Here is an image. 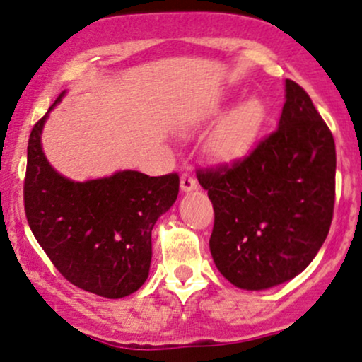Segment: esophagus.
<instances>
[{
  "label": "esophagus",
  "instance_id": "esophagus-1",
  "mask_svg": "<svg viewBox=\"0 0 362 362\" xmlns=\"http://www.w3.org/2000/svg\"><path fill=\"white\" fill-rule=\"evenodd\" d=\"M198 188V182H197V177L193 176V174L189 173H185L181 176V189L182 192H193V189Z\"/></svg>",
  "mask_w": 362,
  "mask_h": 362
}]
</instances>
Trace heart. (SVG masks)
<instances>
[{
	"instance_id": "heart-1",
	"label": "heart",
	"mask_w": 362,
	"mask_h": 362,
	"mask_svg": "<svg viewBox=\"0 0 362 362\" xmlns=\"http://www.w3.org/2000/svg\"><path fill=\"white\" fill-rule=\"evenodd\" d=\"M265 117L267 111L262 100L257 97L245 100L214 129L209 140V152L222 162L243 159L257 144Z\"/></svg>"
}]
</instances>
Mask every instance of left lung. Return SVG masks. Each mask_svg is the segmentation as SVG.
<instances>
[{
    "label": "left lung",
    "instance_id": "left-lung-1",
    "mask_svg": "<svg viewBox=\"0 0 362 362\" xmlns=\"http://www.w3.org/2000/svg\"><path fill=\"white\" fill-rule=\"evenodd\" d=\"M335 165L330 128L286 80L279 128L243 159L198 169L215 214L210 253L230 284L269 289L310 265L334 217Z\"/></svg>",
    "mask_w": 362,
    "mask_h": 362
}]
</instances>
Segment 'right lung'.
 <instances>
[{"label":"right lung","mask_w":362,"mask_h":362,"mask_svg":"<svg viewBox=\"0 0 362 362\" xmlns=\"http://www.w3.org/2000/svg\"><path fill=\"white\" fill-rule=\"evenodd\" d=\"M46 117L28 138L23 181L28 226L73 286L109 299L133 294L148 277L153 224L176 202L180 176L123 170L103 180H66L51 168L40 147Z\"/></svg>","instance_id":"add662e5"}]
</instances>
